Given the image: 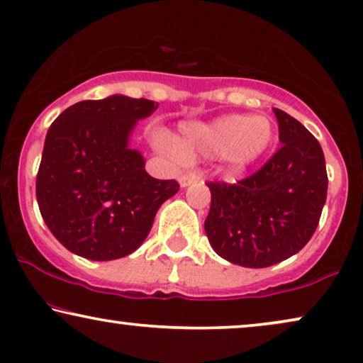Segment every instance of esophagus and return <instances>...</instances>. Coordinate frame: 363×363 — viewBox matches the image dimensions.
<instances>
[{"mask_svg": "<svg viewBox=\"0 0 363 363\" xmlns=\"http://www.w3.org/2000/svg\"><path fill=\"white\" fill-rule=\"evenodd\" d=\"M196 181H199V176L196 174V172H186V174H182V176L179 177L181 187L191 186V184H194Z\"/></svg>", "mask_w": 363, "mask_h": 363, "instance_id": "34e87169", "label": "esophagus"}]
</instances>
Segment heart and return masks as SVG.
<instances>
[{
	"mask_svg": "<svg viewBox=\"0 0 363 363\" xmlns=\"http://www.w3.org/2000/svg\"><path fill=\"white\" fill-rule=\"evenodd\" d=\"M273 141V126L264 116L225 115L207 123H186L176 140L182 160L220 156L232 174L248 169Z\"/></svg>",
	"mask_w": 363,
	"mask_h": 363,
	"instance_id": "obj_1",
	"label": "heart"
}]
</instances>
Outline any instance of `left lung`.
<instances>
[{"label": "left lung", "mask_w": 363, "mask_h": 363, "mask_svg": "<svg viewBox=\"0 0 363 363\" xmlns=\"http://www.w3.org/2000/svg\"><path fill=\"white\" fill-rule=\"evenodd\" d=\"M273 111L281 147L247 179L207 182L208 242L218 257L247 268L272 267L298 253L318 228L328 197L319 141L291 115Z\"/></svg>", "instance_id": "obj_1"}]
</instances>
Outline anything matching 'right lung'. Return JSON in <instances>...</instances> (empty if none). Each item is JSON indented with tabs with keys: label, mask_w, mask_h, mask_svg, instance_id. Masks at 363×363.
I'll return each mask as SVG.
<instances>
[{
	"label": "right lung",
	"mask_w": 363,
	"mask_h": 363,
	"mask_svg": "<svg viewBox=\"0 0 363 363\" xmlns=\"http://www.w3.org/2000/svg\"><path fill=\"white\" fill-rule=\"evenodd\" d=\"M156 108L152 100L111 95L79 101L50 125L35 197L45 225L69 252L94 262L126 257L179 191L177 181L147 174L145 157L128 146L136 121Z\"/></svg>",
	"instance_id": "obj_1"
}]
</instances>
